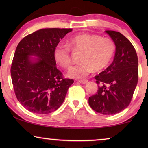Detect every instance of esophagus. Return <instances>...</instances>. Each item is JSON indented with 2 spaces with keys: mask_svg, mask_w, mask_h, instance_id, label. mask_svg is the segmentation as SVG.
Wrapping results in <instances>:
<instances>
[{
  "mask_svg": "<svg viewBox=\"0 0 148 148\" xmlns=\"http://www.w3.org/2000/svg\"><path fill=\"white\" fill-rule=\"evenodd\" d=\"M77 82H79L80 84H86L87 82H88V80H87V79H81V80H78V81H77Z\"/></svg>",
  "mask_w": 148,
  "mask_h": 148,
  "instance_id": "34e87169",
  "label": "esophagus"
}]
</instances>
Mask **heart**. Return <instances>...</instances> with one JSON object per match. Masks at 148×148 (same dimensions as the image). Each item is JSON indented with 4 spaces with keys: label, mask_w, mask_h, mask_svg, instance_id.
I'll use <instances>...</instances> for the list:
<instances>
[{
    "label": "heart",
    "mask_w": 148,
    "mask_h": 148,
    "mask_svg": "<svg viewBox=\"0 0 148 148\" xmlns=\"http://www.w3.org/2000/svg\"><path fill=\"white\" fill-rule=\"evenodd\" d=\"M69 46L74 51H82L79 61L68 72V76L72 78H83L93 71L104 69L111 62L116 46L113 40L101 38L97 34H80L69 40ZM53 57L57 64L68 68L72 63L70 48L68 46L59 44L55 47Z\"/></svg>",
    "instance_id": "heart-1"
}]
</instances>
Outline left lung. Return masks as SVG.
Listing matches in <instances>:
<instances>
[{
  "label": "left lung",
  "instance_id": "1",
  "mask_svg": "<svg viewBox=\"0 0 148 148\" xmlns=\"http://www.w3.org/2000/svg\"><path fill=\"white\" fill-rule=\"evenodd\" d=\"M114 42L113 62L98 76V91L89 98V104L98 113L114 115L126 108L131 102L138 78V62L134 46L119 32L106 31Z\"/></svg>",
  "mask_w": 148,
  "mask_h": 148
}]
</instances>
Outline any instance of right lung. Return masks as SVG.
<instances>
[{"label": "right lung", "mask_w": 148, "mask_h": 148, "mask_svg": "<svg viewBox=\"0 0 148 148\" xmlns=\"http://www.w3.org/2000/svg\"><path fill=\"white\" fill-rule=\"evenodd\" d=\"M71 29H42L20 41L11 66L14 89L29 112L47 114L61 106L73 79H64L56 67L55 47Z\"/></svg>", "instance_id": "add662e5"}]
</instances>
